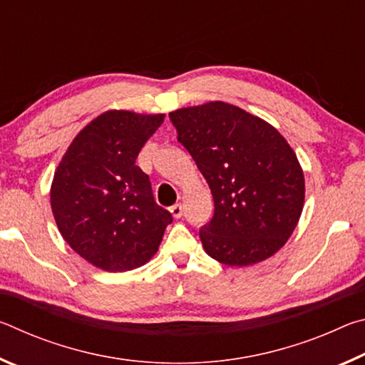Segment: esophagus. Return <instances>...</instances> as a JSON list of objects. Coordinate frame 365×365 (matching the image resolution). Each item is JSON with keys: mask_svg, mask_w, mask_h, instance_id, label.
I'll return each mask as SVG.
<instances>
[{"mask_svg": "<svg viewBox=\"0 0 365 365\" xmlns=\"http://www.w3.org/2000/svg\"><path fill=\"white\" fill-rule=\"evenodd\" d=\"M170 212H172V215H174L175 219H180L182 215H183V206L180 205V202H177V205H174L170 207Z\"/></svg>", "mask_w": 365, "mask_h": 365, "instance_id": "esophagus-1", "label": "esophagus"}]
</instances>
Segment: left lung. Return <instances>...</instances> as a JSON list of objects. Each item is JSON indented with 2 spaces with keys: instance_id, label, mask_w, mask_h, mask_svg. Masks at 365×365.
Here are the masks:
<instances>
[{
  "instance_id": "8db88e82",
  "label": "left lung",
  "mask_w": 365,
  "mask_h": 365,
  "mask_svg": "<svg viewBox=\"0 0 365 365\" xmlns=\"http://www.w3.org/2000/svg\"><path fill=\"white\" fill-rule=\"evenodd\" d=\"M214 197L200 230L209 256L230 267L262 262L285 246L304 206V174L274 125L224 101L169 114Z\"/></svg>"
}]
</instances>
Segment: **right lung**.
Masks as SVG:
<instances>
[{"label": "right lung", "mask_w": 365, "mask_h": 365, "mask_svg": "<svg viewBox=\"0 0 365 365\" xmlns=\"http://www.w3.org/2000/svg\"><path fill=\"white\" fill-rule=\"evenodd\" d=\"M165 114L110 109L77 133L56 168L51 209L66 243L95 267L127 272L156 255L172 215L135 160Z\"/></svg>", "instance_id": "add662e5"}]
</instances>
